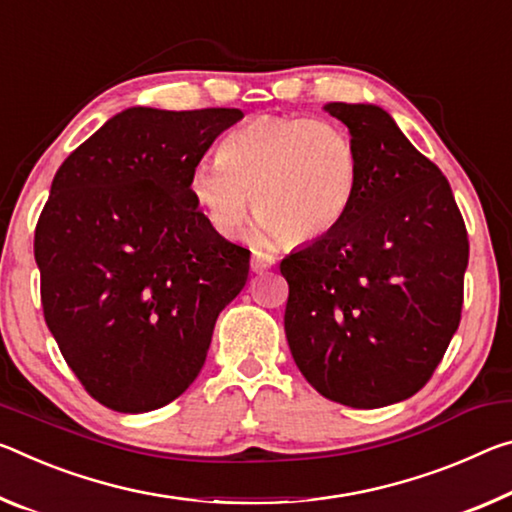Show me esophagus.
Here are the masks:
<instances>
[{"label":"esophagus","instance_id":"34e87169","mask_svg":"<svg viewBox=\"0 0 512 512\" xmlns=\"http://www.w3.org/2000/svg\"><path fill=\"white\" fill-rule=\"evenodd\" d=\"M273 264H275V257L269 255V253H259V250H255L253 257H250V269H253L255 273H262L266 269H271Z\"/></svg>","mask_w":512,"mask_h":512}]
</instances>
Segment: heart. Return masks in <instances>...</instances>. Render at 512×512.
Returning a JSON list of instances; mask_svg holds the SVG:
<instances>
[{
    "instance_id": "b5f03b06",
    "label": "heart",
    "mask_w": 512,
    "mask_h": 512,
    "mask_svg": "<svg viewBox=\"0 0 512 512\" xmlns=\"http://www.w3.org/2000/svg\"><path fill=\"white\" fill-rule=\"evenodd\" d=\"M358 184L360 152L342 125L262 113L234 127L214 161H198L186 189L225 239L241 230L253 193L255 237L305 246L344 221Z\"/></svg>"
}]
</instances>
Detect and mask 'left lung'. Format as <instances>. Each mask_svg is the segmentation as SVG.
I'll return each mask as SVG.
<instances>
[{"mask_svg":"<svg viewBox=\"0 0 512 512\" xmlns=\"http://www.w3.org/2000/svg\"><path fill=\"white\" fill-rule=\"evenodd\" d=\"M360 152L351 209L280 262L287 342L326 399L383 408L431 380L458 330L469 239L449 180L387 111L332 102Z\"/></svg>","mask_w":512,"mask_h":512,"instance_id":"1","label":"left lung"}]
</instances>
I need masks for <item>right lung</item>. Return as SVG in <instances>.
<instances>
[{
	"label": "right lung",
	"mask_w": 512,
	"mask_h": 512,
	"mask_svg": "<svg viewBox=\"0 0 512 512\" xmlns=\"http://www.w3.org/2000/svg\"><path fill=\"white\" fill-rule=\"evenodd\" d=\"M239 109L134 107L56 170L36 223L40 303L97 403L150 412L186 392L250 250L212 230L186 189Z\"/></svg>",
	"instance_id": "obj_1"
}]
</instances>
